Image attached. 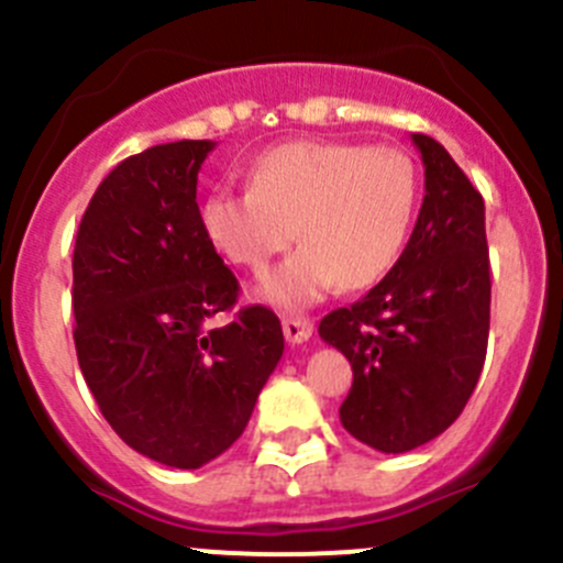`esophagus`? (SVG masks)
Instances as JSON below:
<instances>
[{
    "label": "esophagus",
    "mask_w": 563,
    "mask_h": 563,
    "mask_svg": "<svg viewBox=\"0 0 563 563\" xmlns=\"http://www.w3.org/2000/svg\"><path fill=\"white\" fill-rule=\"evenodd\" d=\"M283 332H286L288 343H305L313 334V321L310 318L299 316H286L283 318Z\"/></svg>",
    "instance_id": "obj_1"
}]
</instances>
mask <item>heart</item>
Returning <instances> with one entry per match:
<instances>
[{"mask_svg": "<svg viewBox=\"0 0 563 563\" xmlns=\"http://www.w3.org/2000/svg\"><path fill=\"white\" fill-rule=\"evenodd\" d=\"M419 201V172L397 146L291 141L255 157L250 190H214L201 203L207 240L231 264L261 272L305 242L261 283V297L305 308L334 283L365 288L400 258Z\"/></svg>", "mask_w": 563, "mask_h": 563, "instance_id": "b5f03b06", "label": "heart"}]
</instances>
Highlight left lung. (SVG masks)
Instances as JSON below:
<instances>
[{"label": "left lung", "instance_id": "8db88e82", "mask_svg": "<svg viewBox=\"0 0 563 563\" xmlns=\"http://www.w3.org/2000/svg\"><path fill=\"white\" fill-rule=\"evenodd\" d=\"M411 141L424 163L411 240L376 288L318 323L354 371L340 422L387 455L417 450L455 422L479 382L490 332L485 201L439 141Z\"/></svg>", "mask_w": 563, "mask_h": 563}]
</instances>
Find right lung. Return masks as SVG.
Returning <instances> with one entry per match:
<instances>
[{"instance_id":"obj_1","label":"right lung","mask_w":563,"mask_h":563,"mask_svg":"<svg viewBox=\"0 0 563 563\" xmlns=\"http://www.w3.org/2000/svg\"><path fill=\"white\" fill-rule=\"evenodd\" d=\"M212 150L174 141L119 163L73 250V340L87 387L124 444L172 468H201L240 439L283 356L280 318L264 305L209 327L240 297L196 201Z\"/></svg>"}]
</instances>
